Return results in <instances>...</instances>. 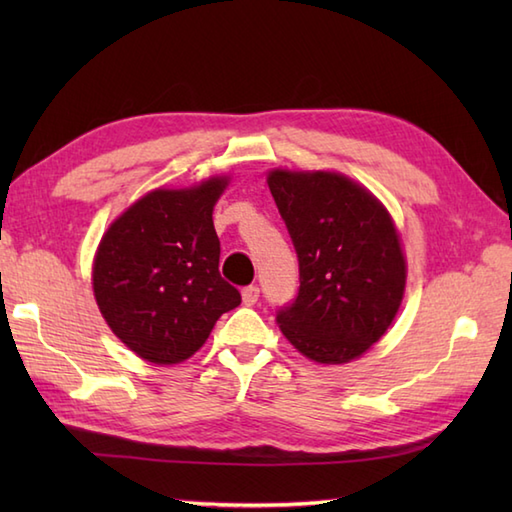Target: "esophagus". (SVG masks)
I'll return each mask as SVG.
<instances>
[{
	"instance_id": "1",
	"label": "esophagus",
	"mask_w": 512,
	"mask_h": 512,
	"mask_svg": "<svg viewBox=\"0 0 512 512\" xmlns=\"http://www.w3.org/2000/svg\"><path fill=\"white\" fill-rule=\"evenodd\" d=\"M257 299H259V288H257V286H246V288L242 290L244 306H255Z\"/></svg>"
}]
</instances>
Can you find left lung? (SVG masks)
<instances>
[{"label":"left lung","mask_w":512,"mask_h":512,"mask_svg":"<svg viewBox=\"0 0 512 512\" xmlns=\"http://www.w3.org/2000/svg\"><path fill=\"white\" fill-rule=\"evenodd\" d=\"M266 182L299 257V295L279 330L310 361L343 365L383 339L405 297L394 217L339 171L270 169Z\"/></svg>","instance_id":"left-lung-1"}]
</instances>
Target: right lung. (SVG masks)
<instances>
[{
    "mask_svg": "<svg viewBox=\"0 0 512 512\" xmlns=\"http://www.w3.org/2000/svg\"><path fill=\"white\" fill-rule=\"evenodd\" d=\"M231 176L158 187L116 217L92 262V290L105 323L154 365L187 361L224 312L242 303L220 275L213 209Z\"/></svg>",
    "mask_w": 512,
    "mask_h": 512,
    "instance_id": "1",
    "label": "right lung"
}]
</instances>
